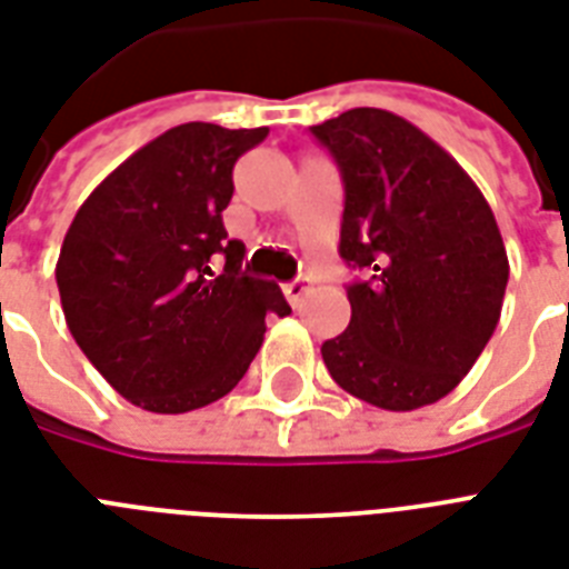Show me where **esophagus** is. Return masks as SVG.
Returning <instances> with one entry per match:
<instances>
[{
	"label": "esophagus",
	"mask_w": 569,
	"mask_h": 569,
	"mask_svg": "<svg viewBox=\"0 0 569 569\" xmlns=\"http://www.w3.org/2000/svg\"><path fill=\"white\" fill-rule=\"evenodd\" d=\"M307 292H310V280H307V277H298V280H289V283H283L286 301L292 303V307H298Z\"/></svg>",
	"instance_id": "34e87169"
}]
</instances>
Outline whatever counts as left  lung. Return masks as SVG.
<instances>
[{
    "label": "left lung",
    "mask_w": 569,
    "mask_h": 569,
    "mask_svg": "<svg viewBox=\"0 0 569 569\" xmlns=\"http://www.w3.org/2000/svg\"><path fill=\"white\" fill-rule=\"evenodd\" d=\"M346 189L339 257L351 321L321 346L330 378L383 410L433 405L502 316L508 253L469 173L410 120L351 109L310 127Z\"/></svg>",
    "instance_id": "1"
}]
</instances>
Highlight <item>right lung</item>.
Listing matches in <instances>:
<instances>
[{
  "label": "right lung",
  "mask_w": 569,
  "mask_h": 569,
  "mask_svg": "<svg viewBox=\"0 0 569 569\" xmlns=\"http://www.w3.org/2000/svg\"><path fill=\"white\" fill-rule=\"evenodd\" d=\"M266 136L168 129L114 168L67 230L56 266L67 328L97 372L150 413L227 396L262 346L268 312H292L277 283L241 271L244 244L227 239L221 218L232 164Z\"/></svg>",
  "instance_id": "1"
}]
</instances>
